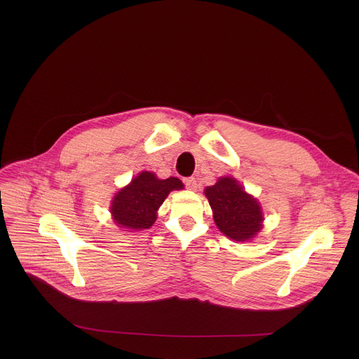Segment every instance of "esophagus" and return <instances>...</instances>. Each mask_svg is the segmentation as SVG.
<instances>
[{"label": "esophagus", "instance_id": "1", "mask_svg": "<svg viewBox=\"0 0 359 359\" xmlns=\"http://www.w3.org/2000/svg\"><path fill=\"white\" fill-rule=\"evenodd\" d=\"M183 182H184V184L189 190H196L197 189V180L194 177H186Z\"/></svg>", "mask_w": 359, "mask_h": 359}]
</instances>
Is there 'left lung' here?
I'll use <instances>...</instances> for the list:
<instances>
[{
    "label": "left lung",
    "instance_id": "8db88e82",
    "mask_svg": "<svg viewBox=\"0 0 359 359\" xmlns=\"http://www.w3.org/2000/svg\"><path fill=\"white\" fill-rule=\"evenodd\" d=\"M219 230L234 241H248L263 229V212L257 198L248 194L234 177H220L204 189Z\"/></svg>",
    "mask_w": 359,
    "mask_h": 359
}]
</instances>
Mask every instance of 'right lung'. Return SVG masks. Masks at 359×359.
Here are the masks:
<instances>
[{"instance_id": "right-lung-1", "label": "right lung", "mask_w": 359, "mask_h": 359, "mask_svg": "<svg viewBox=\"0 0 359 359\" xmlns=\"http://www.w3.org/2000/svg\"><path fill=\"white\" fill-rule=\"evenodd\" d=\"M183 187L177 177L163 180L151 172H140L115 194L111 204L112 219L119 227L129 231L150 229L156 222L158 210L169 193Z\"/></svg>"}]
</instances>
